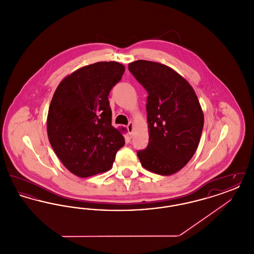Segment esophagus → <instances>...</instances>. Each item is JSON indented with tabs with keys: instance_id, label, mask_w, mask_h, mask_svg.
<instances>
[{
	"instance_id": "1",
	"label": "esophagus",
	"mask_w": 254,
	"mask_h": 254,
	"mask_svg": "<svg viewBox=\"0 0 254 254\" xmlns=\"http://www.w3.org/2000/svg\"><path fill=\"white\" fill-rule=\"evenodd\" d=\"M127 130H128V133H129V135H132L133 133V123L132 122H129L128 123V125L127 126Z\"/></svg>"
}]
</instances>
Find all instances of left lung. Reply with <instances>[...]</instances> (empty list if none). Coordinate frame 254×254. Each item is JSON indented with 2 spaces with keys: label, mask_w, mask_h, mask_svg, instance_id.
Listing matches in <instances>:
<instances>
[{
  "label": "left lung",
  "mask_w": 254,
  "mask_h": 254,
  "mask_svg": "<svg viewBox=\"0 0 254 254\" xmlns=\"http://www.w3.org/2000/svg\"><path fill=\"white\" fill-rule=\"evenodd\" d=\"M128 70L148 93V145L137 151L145 169L171 175L183 169L198 147L204 113L192 86L168 65L138 60Z\"/></svg>",
  "instance_id": "left-lung-1"
}]
</instances>
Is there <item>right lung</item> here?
I'll list each match as a JSON object with an SVG mask.
<instances>
[{
	"label": "right lung",
	"instance_id": "add662e5",
	"mask_svg": "<svg viewBox=\"0 0 254 254\" xmlns=\"http://www.w3.org/2000/svg\"><path fill=\"white\" fill-rule=\"evenodd\" d=\"M125 66L98 62L63 79L49 106V143L63 165L85 178L112 168L125 145L123 132L111 125L109 95L122 79Z\"/></svg>",
	"mask_w": 254,
	"mask_h": 254
}]
</instances>
